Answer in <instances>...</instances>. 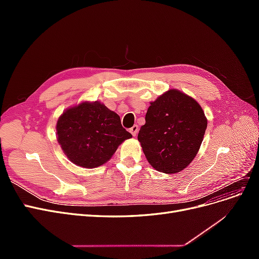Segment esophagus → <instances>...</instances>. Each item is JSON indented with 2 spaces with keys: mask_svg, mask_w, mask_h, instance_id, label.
I'll return each instance as SVG.
<instances>
[{
  "mask_svg": "<svg viewBox=\"0 0 259 259\" xmlns=\"http://www.w3.org/2000/svg\"><path fill=\"white\" fill-rule=\"evenodd\" d=\"M130 132H131V134H132L133 136H136V135L138 134V126H137V125H134V126L131 127V128H130Z\"/></svg>",
  "mask_w": 259,
  "mask_h": 259,
  "instance_id": "34e87169",
  "label": "esophagus"
}]
</instances>
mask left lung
I'll return each instance as SVG.
<instances>
[{"instance_id": "left-lung-1", "label": "left lung", "mask_w": 259, "mask_h": 259, "mask_svg": "<svg viewBox=\"0 0 259 259\" xmlns=\"http://www.w3.org/2000/svg\"><path fill=\"white\" fill-rule=\"evenodd\" d=\"M207 126L201 106L177 90H169L150 104L138 140L153 168L174 174L197 155Z\"/></svg>"}]
</instances>
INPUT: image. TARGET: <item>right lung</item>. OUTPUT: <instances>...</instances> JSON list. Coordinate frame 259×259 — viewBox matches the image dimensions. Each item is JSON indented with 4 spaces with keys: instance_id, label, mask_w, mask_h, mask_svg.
<instances>
[{
    "instance_id": "add662e5",
    "label": "right lung",
    "mask_w": 259,
    "mask_h": 259,
    "mask_svg": "<svg viewBox=\"0 0 259 259\" xmlns=\"http://www.w3.org/2000/svg\"><path fill=\"white\" fill-rule=\"evenodd\" d=\"M57 139L68 159L86 168L110 160L125 139L132 137L120 116L100 103H82L70 108L57 122Z\"/></svg>"
}]
</instances>
